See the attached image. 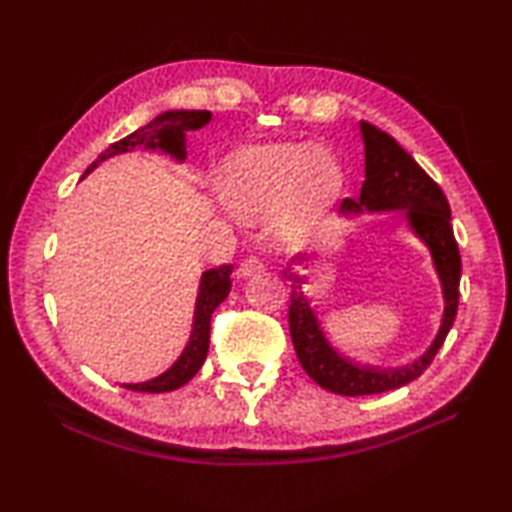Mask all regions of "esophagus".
Instances as JSON below:
<instances>
[{"label":"esophagus","instance_id":"esophagus-1","mask_svg":"<svg viewBox=\"0 0 512 512\" xmlns=\"http://www.w3.org/2000/svg\"><path fill=\"white\" fill-rule=\"evenodd\" d=\"M263 272V261L259 257H244L238 265V276L249 278V276H257Z\"/></svg>","mask_w":512,"mask_h":512}]
</instances>
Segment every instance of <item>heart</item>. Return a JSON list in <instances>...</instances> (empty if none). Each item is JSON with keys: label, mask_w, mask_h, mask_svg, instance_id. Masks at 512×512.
Here are the masks:
<instances>
[{"label": "heart", "mask_w": 512, "mask_h": 512, "mask_svg": "<svg viewBox=\"0 0 512 512\" xmlns=\"http://www.w3.org/2000/svg\"><path fill=\"white\" fill-rule=\"evenodd\" d=\"M345 186V173L326 148L297 142L249 144L219 165L215 190L242 221L270 215L282 236H299L322 221Z\"/></svg>", "instance_id": "1"}]
</instances>
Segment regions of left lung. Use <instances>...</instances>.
I'll use <instances>...</instances> for the list:
<instances>
[{
  "mask_svg": "<svg viewBox=\"0 0 512 512\" xmlns=\"http://www.w3.org/2000/svg\"><path fill=\"white\" fill-rule=\"evenodd\" d=\"M364 154H366V180L360 196L345 198L341 211L362 213L366 211H391L404 209L412 230L427 242L431 249L435 270L443 286L441 328L433 345L420 358L402 368H379L355 364L332 349L320 328V322L303 297V276L288 265L284 276L291 280V305H288V328L297 351L299 364L322 389L339 395H374L404 387L425 372L439 347L446 341L458 311V286H460V253L450 224V205L446 194L431 180L410 154L399 146L389 133L360 121ZM301 263L305 257H295L291 263Z\"/></svg>",
  "mask_w": 512,
  "mask_h": 512,
  "instance_id": "8db88e82",
  "label": "left lung"
}]
</instances>
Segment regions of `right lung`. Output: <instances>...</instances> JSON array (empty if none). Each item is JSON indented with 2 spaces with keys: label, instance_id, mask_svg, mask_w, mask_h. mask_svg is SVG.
<instances>
[{
  "label": "right lung",
  "instance_id": "right-lung-1",
  "mask_svg": "<svg viewBox=\"0 0 512 512\" xmlns=\"http://www.w3.org/2000/svg\"><path fill=\"white\" fill-rule=\"evenodd\" d=\"M211 121L209 110H167V113L152 119L148 125L129 133L127 138L110 144L100 157L85 169L83 175L94 171L102 161L108 157H115V154L133 150L138 146L152 148V150H165L177 161L186 159V131L201 129ZM230 274L232 265H219V268L207 270L201 278V288H198V299H196V311H194V328L190 341L184 349V353L167 372L146 383L136 385H123L131 391H142V393H165L180 389L186 385L192 376L201 370L207 351H209V332H211V316L215 307L224 301L230 293Z\"/></svg>",
  "mask_w": 512,
  "mask_h": 512
}]
</instances>
